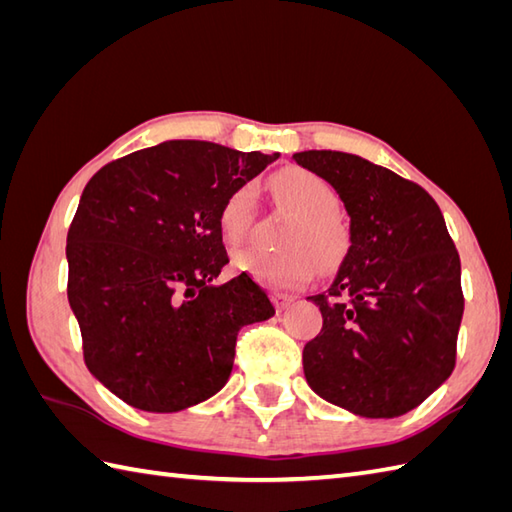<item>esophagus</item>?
<instances>
[{"label": "esophagus", "mask_w": 512, "mask_h": 512, "mask_svg": "<svg viewBox=\"0 0 512 512\" xmlns=\"http://www.w3.org/2000/svg\"><path fill=\"white\" fill-rule=\"evenodd\" d=\"M270 299H273V303H275V308L281 312V310H286V308H290V303L295 301V297L292 295H284V292H273V295H270Z\"/></svg>", "instance_id": "1"}]
</instances>
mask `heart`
I'll return each mask as SVG.
<instances>
[{
  "instance_id": "1",
  "label": "heart",
  "mask_w": 512,
  "mask_h": 512,
  "mask_svg": "<svg viewBox=\"0 0 512 512\" xmlns=\"http://www.w3.org/2000/svg\"><path fill=\"white\" fill-rule=\"evenodd\" d=\"M277 202L292 211L277 253L244 248L235 253L233 266L257 284L273 290H295L312 279L317 264L332 270L343 262L350 250V226L336 209L339 195L319 173L303 167L279 171L270 180ZM255 193L244 184L226 195L220 209V228L226 239L239 242L253 224Z\"/></svg>"
}]
</instances>
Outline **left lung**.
Masks as SVG:
<instances>
[{"label":"left lung","mask_w":512,"mask_h":512,"mask_svg":"<svg viewBox=\"0 0 512 512\" xmlns=\"http://www.w3.org/2000/svg\"><path fill=\"white\" fill-rule=\"evenodd\" d=\"M350 215V250L330 288L308 297L323 314L303 347L314 394L363 418H398L455 367L464 312L460 255L440 206L416 182L343 151H299Z\"/></svg>","instance_id":"1"}]
</instances>
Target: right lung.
<instances>
[{
    "label": "right lung",
    "mask_w": 512,
    "mask_h": 512,
    "mask_svg": "<svg viewBox=\"0 0 512 512\" xmlns=\"http://www.w3.org/2000/svg\"><path fill=\"white\" fill-rule=\"evenodd\" d=\"M279 154L169 140L105 165L68 231V301L94 378L127 405L189 409L231 376L237 332L275 314L228 264L220 209Z\"/></svg>",
    "instance_id": "obj_1"
}]
</instances>
